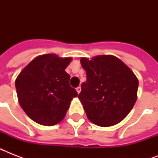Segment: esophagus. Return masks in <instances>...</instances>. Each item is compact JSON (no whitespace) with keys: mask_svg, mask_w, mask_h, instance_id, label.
Segmentation results:
<instances>
[{"mask_svg":"<svg viewBox=\"0 0 158 158\" xmlns=\"http://www.w3.org/2000/svg\"><path fill=\"white\" fill-rule=\"evenodd\" d=\"M76 90H77V92H78V94H79V93H80V91H81V87L79 86L78 88H76Z\"/></svg>","mask_w":158,"mask_h":158,"instance_id":"esophagus-1","label":"esophagus"}]
</instances>
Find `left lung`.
I'll list each match as a JSON object with an SVG mask.
<instances>
[{
	"label": "left lung",
	"instance_id": "8db88e82",
	"mask_svg": "<svg viewBox=\"0 0 158 158\" xmlns=\"http://www.w3.org/2000/svg\"><path fill=\"white\" fill-rule=\"evenodd\" d=\"M86 82L79 98L90 121L102 127L120 122L137 100L139 81L133 71L119 58L102 55L80 60Z\"/></svg>",
	"mask_w": 158,
	"mask_h": 158
}]
</instances>
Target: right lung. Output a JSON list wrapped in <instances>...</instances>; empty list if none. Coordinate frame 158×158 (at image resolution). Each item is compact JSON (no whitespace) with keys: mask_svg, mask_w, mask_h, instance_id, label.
<instances>
[{"mask_svg":"<svg viewBox=\"0 0 158 158\" xmlns=\"http://www.w3.org/2000/svg\"><path fill=\"white\" fill-rule=\"evenodd\" d=\"M71 58L43 55L33 59L19 74L15 88L24 112L38 124L56 125L64 119L70 102L78 93L69 85L64 71Z\"/></svg>","mask_w":158,"mask_h":158,"instance_id":"add662e5","label":"right lung"}]
</instances>
